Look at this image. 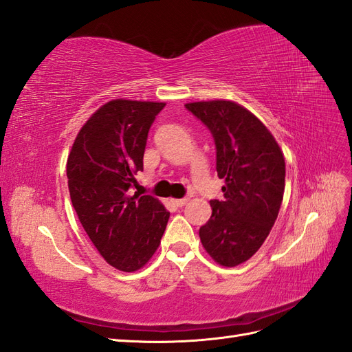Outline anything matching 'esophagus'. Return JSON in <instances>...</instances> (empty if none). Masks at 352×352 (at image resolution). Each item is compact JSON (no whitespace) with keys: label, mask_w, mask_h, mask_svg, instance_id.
<instances>
[{"label":"esophagus","mask_w":352,"mask_h":352,"mask_svg":"<svg viewBox=\"0 0 352 352\" xmlns=\"http://www.w3.org/2000/svg\"><path fill=\"white\" fill-rule=\"evenodd\" d=\"M188 202V198H180V199H172V204L175 207H184Z\"/></svg>","instance_id":"obj_1"}]
</instances>
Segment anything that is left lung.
Returning a JSON list of instances; mask_svg holds the SVG:
<instances>
[{"label":"left lung","instance_id":"obj_1","mask_svg":"<svg viewBox=\"0 0 352 352\" xmlns=\"http://www.w3.org/2000/svg\"><path fill=\"white\" fill-rule=\"evenodd\" d=\"M185 107L214 138L223 198L211 199V217L199 228L202 247L225 267L250 260L278 219L285 190V158L257 117L233 101H199Z\"/></svg>","mask_w":352,"mask_h":352}]
</instances>
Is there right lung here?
Segmentation results:
<instances>
[{"instance_id": "right-lung-1", "label": "right lung", "mask_w": 352, "mask_h": 352, "mask_svg": "<svg viewBox=\"0 0 352 352\" xmlns=\"http://www.w3.org/2000/svg\"><path fill=\"white\" fill-rule=\"evenodd\" d=\"M164 102L113 100L83 124L67 158L69 192L102 258L122 272L141 269L157 251L170 212L151 195H131L144 170L150 127Z\"/></svg>"}]
</instances>
